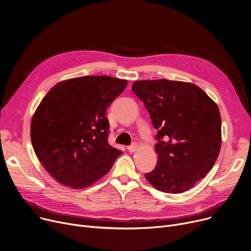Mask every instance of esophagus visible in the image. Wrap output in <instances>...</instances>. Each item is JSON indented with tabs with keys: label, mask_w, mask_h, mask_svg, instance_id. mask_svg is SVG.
Wrapping results in <instances>:
<instances>
[{
	"label": "esophagus",
	"mask_w": 251,
	"mask_h": 251,
	"mask_svg": "<svg viewBox=\"0 0 251 251\" xmlns=\"http://www.w3.org/2000/svg\"><path fill=\"white\" fill-rule=\"evenodd\" d=\"M127 150H128L130 152H134V151H137V150H138V144L133 143L132 145H130L129 147H127Z\"/></svg>",
	"instance_id": "1"
}]
</instances>
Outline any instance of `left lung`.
<instances>
[{"instance_id": "obj_1", "label": "left lung", "mask_w": 251, "mask_h": 251, "mask_svg": "<svg viewBox=\"0 0 251 251\" xmlns=\"http://www.w3.org/2000/svg\"><path fill=\"white\" fill-rule=\"evenodd\" d=\"M131 89L158 129V163L146 179L164 193L188 191L218 158L221 117L217 104L200 87L184 81L141 80Z\"/></svg>"}]
</instances>
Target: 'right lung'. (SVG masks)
<instances>
[{
    "instance_id": "1",
    "label": "right lung",
    "mask_w": 251,
    "mask_h": 251,
    "mask_svg": "<svg viewBox=\"0 0 251 251\" xmlns=\"http://www.w3.org/2000/svg\"><path fill=\"white\" fill-rule=\"evenodd\" d=\"M127 80L104 75L55 84L36 108L31 142L36 156L60 184L83 189L102 178L123 152L107 143L105 110Z\"/></svg>"
}]
</instances>
